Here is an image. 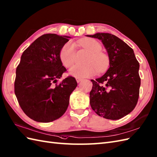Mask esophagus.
Returning a JSON list of instances; mask_svg holds the SVG:
<instances>
[{
    "instance_id": "esophagus-1",
    "label": "esophagus",
    "mask_w": 157,
    "mask_h": 157,
    "mask_svg": "<svg viewBox=\"0 0 157 157\" xmlns=\"http://www.w3.org/2000/svg\"><path fill=\"white\" fill-rule=\"evenodd\" d=\"M76 82H77L78 83V82H81L82 79L81 78H76Z\"/></svg>"
}]
</instances>
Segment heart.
Returning <instances> with one entry per match:
<instances>
[{"label": "heart", "mask_w": 157, "mask_h": 157, "mask_svg": "<svg viewBox=\"0 0 157 157\" xmlns=\"http://www.w3.org/2000/svg\"><path fill=\"white\" fill-rule=\"evenodd\" d=\"M79 44L90 53L85 60L86 64L75 65L69 70V74L75 77H87L94 75L97 71L104 72L109 65V58L105 53L101 52L102 46L94 39H84L78 42ZM59 57L63 64L71 67L76 61V51L74 44L68 42L61 48Z\"/></svg>", "instance_id": "obj_1"}]
</instances>
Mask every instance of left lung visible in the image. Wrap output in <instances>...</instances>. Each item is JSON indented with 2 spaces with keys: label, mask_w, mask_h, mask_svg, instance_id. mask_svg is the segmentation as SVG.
Returning a JSON list of instances; mask_svg holds the SVG:
<instances>
[{
  "label": "left lung",
  "mask_w": 157,
  "mask_h": 157,
  "mask_svg": "<svg viewBox=\"0 0 157 157\" xmlns=\"http://www.w3.org/2000/svg\"><path fill=\"white\" fill-rule=\"evenodd\" d=\"M87 36L102 41L110 61L106 73L95 81L91 80L90 106L98 116L120 119L132 111L138 102L139 63L132 48L113 34L98 33Z\"/></svg>",
  "instance_id": "1"
}]
</instances>
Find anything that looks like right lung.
Wrapping results in <instances>:
<instances>
[{"label":"right lung","instance_id":"obj_1","mask_svg":"<svg viewBox=\"0 0 157 157\" xmlns=\"http://www.w3.org/2000/svg\"><path fill=\"white\" fill-rule=\"evenodd\" d=\"M69 38L43 34L21 56L16 70L14 93L23 112L36 122L49 123L62 117L77 86L71 76L58 83L67 71L60 61V51Z\"/></svg>","mask_w":157,"mask_h":157}]
</instances>
